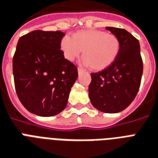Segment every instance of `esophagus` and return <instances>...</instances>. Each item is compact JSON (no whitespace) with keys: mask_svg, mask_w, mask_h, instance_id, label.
Segmentation results:
<instances>
[{"mask_svg":"<svg viewBox=\"0 0 158 158\" xmlns=\"http://www.w3.org/2000/svg\"><path fill=\"white\" fill-rule=\"evenodd\" d=\"M77 72H78V73H82V72H83V69H82V68H77Z\"/></svg>","mask_w":158,"mask_h":158,"instance_id":"1","label":"esophagus"}]
</instances>
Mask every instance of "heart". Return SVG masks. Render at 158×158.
Here are the masks:
<instances>
[{
  "mask_svg": "<svg viewBox=\"0 0 158 158\" xmlns=\"http://www.w3.org/2000/svg\"><path fill=\"white\" fill-rule=\"evenodd\" d=\"M60 48L68 61H73L83 51V64L90 66L93 71H101L109 68L117 59L121 42L114 34L98 29H86L76 32L72 38H62Z\"/></svg>",
  "mask_w": 158,
  "mask_h": 158,
  "instance_id": "b5f03b06",
  "label": "heart"
}]
</instances>
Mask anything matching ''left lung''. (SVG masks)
I'll use <instances>...</instances> for the list:
<instances>
[{
  "instance_id": "left-lung-1",
  "label": "left lung",
  "mask_w": 158,
  "mask_h": 158,
  "mask_svg": "<svg viewBox=\"0 0 158 158\" xmlns=\"http://www.w3.org/2000/svg\"><path fill=\"white\" fill-rule=\"evenodd\" d=\"M118 36L121 49L112 65L91 73L89 97L92 106L105 113H118L132 103L141 84L143 60L139 40L127 30L106 27Z\"/></svg>"
}]
</instances>
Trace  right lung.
Instances as JSON below:
<instances>
[{
	"label": "right lung",
	"instance_id": "right-lung-1",
	"mask_svg": "<svg viewBox=\"0 0 158 158\" xmlns=\"http://www.w3.org/2000/svg\"><path fill=\"white\" fill-rule=\"evenodd\" d=\"M59 30H34L19 38L13 57V75L18 98L29 112L56 115L67 106L77 68L62 54Z\"/></svg>",
	"mask_w": 158,
	"mask_h": 158
}]
</instances>
